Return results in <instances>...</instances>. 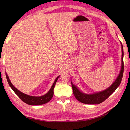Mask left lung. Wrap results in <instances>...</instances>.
Wrapping results in <instances>:
<instances>
[{"mask_svg":"<svg viewBox=\"0 0 130 130\" xmlns=\"http://www.w3.org/2000/svg\"><path fill=\"white\" fill-rule=\"evenodd\" d=\"M121 44L122 49L121 68L120 72L116 81L113 82V84L109 87H108V88L106 89V90H104V91L93 94H86L82 93L72 82V87L73 88V94L77 100H78L82 103L86 104H99L103 103V101H104L115 91L116 89L120 84L124 73V51L123 46L121 43Z\"/></svg>","mask_w":130,"mask_h":130,"instance_id":"1","label":"left lung"}]
</instances>
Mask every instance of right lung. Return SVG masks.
<instances>
[{
  "mask_svg": "<svg viewBox=\"0 0 130 130\" xmlns=\"http://www.w3.org/2000/svg\"><path fill=\"white\" fill-rule=\"evenodd\" d=\"M6 74V79L7 82L11 87V88L12 89V90L14 91V92L16 94V95L20 98V99L23 101H24L25 103L30 105H43L44 104L49 102L51 99H52L53 95H54V88L55 86L56 82L57 81V79L58 78V77H60V76H58L55 80L53 85H52V87H51L50 89L49 90V91L45 95L42 96H30V95H27L26 94H25L24 93H23L22 92H20L19 90H18L16 88L14 87V86L12 84L11 82L10 81L9 76L7 75V74L5 73Z\"/></svg>",
  "mask_w": 130,
  "mask_h": 130,
  "instance_id": "add662e5",
  "label": "right lung"
}]
</instances>
